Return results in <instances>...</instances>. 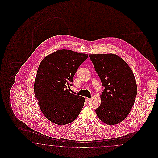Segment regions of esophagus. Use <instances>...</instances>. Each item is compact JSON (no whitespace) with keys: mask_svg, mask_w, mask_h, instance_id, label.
I'll list each match as a JSON object with an SVG mask.
<instances>
[{"mask_svg":"<svg viewBox=\"0 0 158 158\" xmlns=\"http://www.w3.org/2000/svg\"><path fill=\"white\" fill-rule=\"evenodd\" d=\"M85 99H86V102H89V101L90 100V98H88V97H86V98H85Z\"/></svg>","mask_w":158,"mask_h":158,"instance_id":"34e87169","label":"esophagus"}]
</instances>
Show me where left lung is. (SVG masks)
<instances>
[{"instance_id":"8db88e82","label":"left lung","mask_w":158,"mask_h":158,"mask_svg":"<svg viewBox=\"0 0 158 158\" xmlns=\"http://www.w3.org/2000/svg\"><path fill=\"white\" fill-rule=\"evenodd\" d=\"M89 57L104 88L95 112L104 123L115 125L127 117L135 103L137 89L133 72L116 55L95 54Z\"/></svg>"}]
</instances>
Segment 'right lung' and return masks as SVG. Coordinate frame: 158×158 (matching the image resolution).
Returning a JSON list of instances; mask_svg holds the SVG:
<instances>
[{"mask_svg":"<svg viewBox=\"0 0 158 158\" xmlns=\"http://www.w3.org/2000/svg\"><path fill=\"white\" fill-rule=\"evenodd\" d=\"M85 53L59 50L45 56L38 69L34 90L40 108L52 122L60 125L74 121L81 111L85 99L70 93L73 77L88 58Z\"/></svg>","mask_w":158,"mask_h":158,"instance_id":"obj_1","label":"right lung"}]
</instances>
